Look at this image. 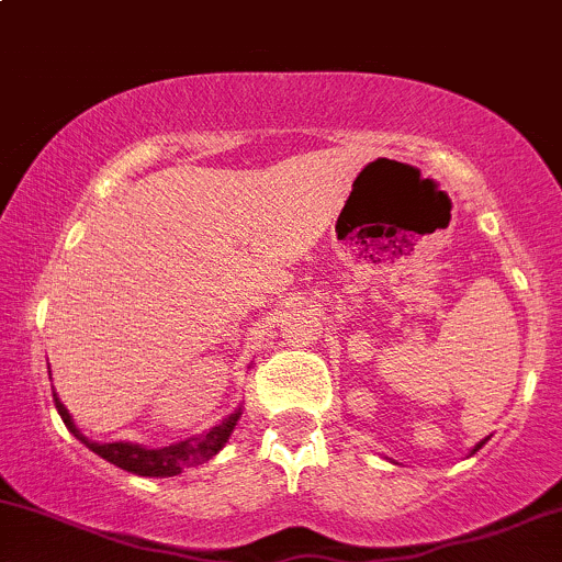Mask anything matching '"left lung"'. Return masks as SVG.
Instances as JSON below:
<instances>
[{
    "label": "left lung",
    "instance_id": "1",
    "mask_svg": "<svg viewBox=\"0 0 562 562\" xmlns=\"http://www.w3.org/2000/svg\"><path fill=\"white\" fill-rule=\"evenodd\" d=\"M483 442H485V440H483ZM483 442H477V448H474V451H480V448H483ZM474 451H472V453H474Z\"/></svg>",
    "mask_w": 562,
    "mask_h": 562
}]
</instances>
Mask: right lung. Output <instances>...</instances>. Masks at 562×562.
Wrapping results in <instances>:
<instances>
[{"label": "right lung", "instance_id": "add662e5", "mask_svg": "<svg viewBox=\"0 0 562 562\" xmlns=\"http://www.w3.org/2000/svg\"><path fill=\"white\" fill-rule=\"evenodd\" d=\"M55 408H58L60 418H64L66 429L77 437L79 442L90 448L92 453H98L101 459H106L109 464L120 467V470H127L133 474H144V477H172V474H181L183 470H191V467H200L205 461H211L221 448L226 446L229 440L234 424H237L239 411H234L229 418L213 427L211 431H205L202 437H194V440L187 442H176V446L168 448H140V446H131V442H92L82 435L77 427H74L69 411L64 408V403L58 400V394H53Z\"/></svg>", "mask_w": 562, "mask_h": 562}]
</instances>
